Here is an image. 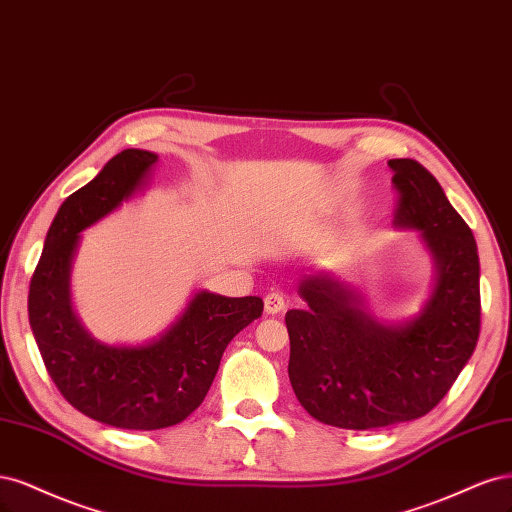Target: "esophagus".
Segmentation results:
<instances>
[{
    "label": "esophagus",
    "instance_id": "obj_1",
    "mask_svg": "<svg viewBox=\"0 0 512 512\" xmlns=\"http://www.w3.org/2000/svg\"><path fill=\"white\" fill-rule=\"evenodd\" d=\"M263 306H266V312L268 315H278V312H283L285 310V298L280 293H268L266 295V300H263Z\"/></svg>",
    "mask_w": 512,
    "mask_h": 512
}]
</instances>
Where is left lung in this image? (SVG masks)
Segmentation results:
<instances>
[{
  "mask_svg": "<svg viewBox=\"0 0 512 512\" xmlns=\"http://www.w3.org/2000/svg\"><path fill=\"white\" fill-rule=\"evenodd\" d=\"M393 223L415 227L438 278L421 315L383 325L361 295L334 276H306L308 308L285 315L289 381L310 417L342 430H374L427 415L468 364L481 334L478 251L466 221L434 174L415 159H391Z\"/></svg>",
  "mask_w": 512,
  "mask_h": 512,
  "instance_id": "8db88e82",
  "label": "left lung"
}]
</instances>
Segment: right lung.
Masks as SVG:
<instances>
[{
  "mask_svg": "<svg viewBox=\"0 0 512 512\" xmlns=\"http://www.w3.org/2000/svg\"><path fill=\"white\" fill-rule=\"evenodd\" d=\"M155 161V153L127 148L72 193L48 229L29 283V325L48 376L82 415L121 430L185 421L204 402L227 344L263 310L255 295L200 291L183 317L146 346H106L82 329L70 306L78 234L134 195Z\"/></svg>",
  "mask_w": 512,
  "mask_h": 512,
  "instance_id": "1",
  "label": "right lung"
}]
</instances>
